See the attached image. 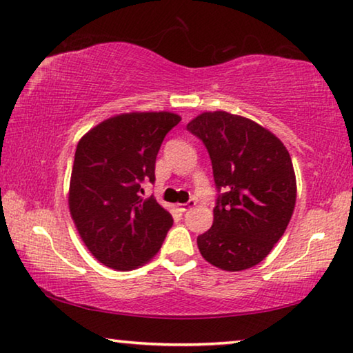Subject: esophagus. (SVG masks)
<instances>
[{"instance_id":"obj_1","label":"esophagus","mask_w":353,"mask_h":353,"mask_svg":"<svg viewBox=\"0 0 353 353\" xmlns=\"http://www.w3.org/2000/svg\"><path fill=\"white\" fill-rule=\"evenodd\" d=\"M177 205H179V209H181L182 212H185V210L192 209V207L196 205V201H194V199H190V201H187V203H183V204H177Z\"/></svg>"}]
</instances>
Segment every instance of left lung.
<instances>
[{
	"label": "left lung",
	"instance_id": "8db88e82",
	"mask_svg": "<svg viewBox=\"0 0 353 353\" xmlns=\"http://www.w3.org/2000/svg\"><path fill=\"white\" fill-rule=\"evenodd\" d=\"M187 130L204 143L221 192L212 228L198 236L201 254L226 272L257 265L294 214L297 182L286 146L254 121L226 111L199 114Z\"/></svg>",
	"mask_w": 353,
	"mask_h": 353
}]
</instances>
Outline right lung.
I'll use <instances>...</instances> for the list:
<instances>
[{
  "label": "right lung",
  "instance_id": "add662e5",
  "mask_svg": "<svg viewBox=\"0 0 353 353\" xmlns=\"http://www.w3.org/2000/svg\"><path fill=\"white\" fill-rule=\"evenodd\" d=\"M181 122L170 111L122 113L91 128L75 150L69 209L77 231L103 265L127 272L159 253L172 216L141 182L155 181L166 133Z\"/></svg>",
  "mask_w": 353,
  "mask_h": 353
}]
</instances>
